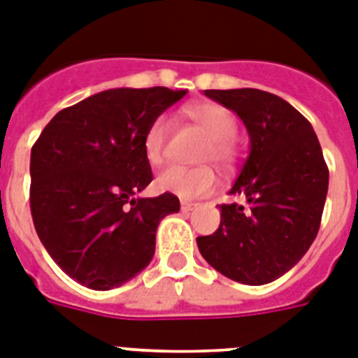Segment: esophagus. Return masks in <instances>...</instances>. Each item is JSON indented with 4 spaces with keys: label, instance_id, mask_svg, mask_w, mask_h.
<instances>
[{
    "label": "esophagus",
    "instance_id": "obj_1",
    "mask_svg": "<svg viewBox=\"0 0 358 358\" xmlns=\"http://www.w3.org/2000/svg\"><path fill=\"white\" fill-rule=\"evenodd\" d=\"M194 208H196V204H194V202H191V200H182V211L189 213V211H193Z\"/></svg>",
    "mask_w": 358,
    "mask_h": 358
}]
</instances>
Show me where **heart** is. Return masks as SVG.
I'll list each match as a JSON object with an SVG mask.
<instances>
[{
	"instance_id": "obj_1",
	"label": "heart",
	"mask_w": 358,
	"mask_h": 358,
	"mask_svg": "<svg viewBox=\"0 0 358 358\" xmlns=\"http://www.w3.org/2000/svg\"><path fill=\"white\" fill-rule=\"evenodd\" d=\"M185 115L199 124L202 132L208 136V143L204 145L200 158L204 162L211 159L222 169H229L239 158V147L234 139L237 123L231 112L217 103H199L185 108ZM167 132H169V124L165 117L154 119L145 132L143 154L152 167H162L167 162ZM158 187L176 194L180 199H200L217 187V174L208 165H199V167L174 165L159 174Z\"/></svg>"
}]
</instances>
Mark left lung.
<instances>
[{"instance_id":"obj_1","label":"left lung","mask_w":358,"mask_h":358,"mask_svg":"<svg viewBox=\"0 0 358 358\" xmlns=\"http://www.w3.org/2000/svg\"><path fill=\"white\" fill-rule=\"evenodd\" d=\"M245 123L250 154L222 204L219 229L196 237L215 270L245 285H264L289 272L316 239L329 171L310 123L285 99L255 88L206 90Z\"/></svg>"}]
</instances>
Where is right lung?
I'll list each match as a JSON object with an SVG mask.
<instances>
[{
    "label": "right lung",
    "mask_w": 358,
    "mask_h": 358,
    "mask_svg": "<svg viewBox=\"0 0 358 358\" xmlns=\"http://www.w3.org/2000/svg\"><path fill=\"white\" fill-rule=\"evenodd\" d=\"M187 90L115 88L64 108L31 150V215L55 263L84 287L110 290L152 261L156 229L178 213L173 193L139 199L152 182L143 136Z\"/></svg>",
    "instance_id": "1"
}]
</instances>
